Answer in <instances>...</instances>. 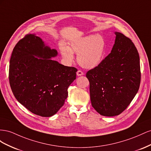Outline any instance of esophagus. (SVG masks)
<instances>
[{
	"mask_svg": "<svg viewBox=\"0 0 151 151\" xmlns=\"http://www.w3.org/2000/svg\"><path fill=\"white\" fill-rule=\"evenodd\" d=\"M76 75H77V76H82V75H84V73L81 71H80V70H78V71L76 72Z\"/></svg>",
	"mask_w": 151,
	"mask_h": 151,
	"instance_id": "obj_1",
	"label": "esophagus"
}]
</instances>
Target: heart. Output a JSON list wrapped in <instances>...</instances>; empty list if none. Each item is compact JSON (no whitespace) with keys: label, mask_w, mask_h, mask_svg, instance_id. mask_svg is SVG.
<instances>
[{"label":"heart","mask_w":151,"mask_h":151,"mask_svg":"<svg viewBox=\"0 0 151 151\" xmlns=\"http://www.w3.org/2000/svg\"><path fill=\"white\" fill-rule=\"evenodd\" d=\"M106 43L102 37L90 35L72 40L69 47L62 43L60 50L64 61L68 63L73 62V54H76L77 61L81 66L92 69L101 63Z\"/></svg>","instance_id":"b5f03b06"}]
</instances>
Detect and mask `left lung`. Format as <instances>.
Here are the masks:
<instances>
[{"instance_id": "8db88e82", "label": "left lung", "mask_w": 151, "mask_h": 151, "mask_svg": "<svg viewBox=\"0 0 151 151\" xmlns=\"http://www.w3.org/2000/svg\"><path fill=\"white\" fill-rule=\"evenodd\" d=\"M111 53L86 76L90 82L92 106L104 116L125 110L135 97L140 83V58L130 38L116 32Z\"/></svg>"}]
</instances>
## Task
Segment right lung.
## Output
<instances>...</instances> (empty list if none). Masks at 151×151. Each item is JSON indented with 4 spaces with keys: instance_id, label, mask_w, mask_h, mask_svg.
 Segmentation results:
<instances>
[{
    "instance_id": "add662e5",
    "label": "right lung",
    "mask_w": 151,
    "mask_h": 151,
    "mask_svg": "<svg viewBox=\"0 0 151 151\" xmlns=\"http://www.w3.org/2000/svg\"><path fill=\"white\" fill-rule=\"evenodd\" d=\"M57 55L58 51L42 38L28 34L17 43L10 59L9 80L14 97L42 117H50L60 109L76 79L77 69L51 59Z\"/></svg>"
}]
</instances>
